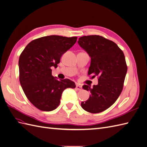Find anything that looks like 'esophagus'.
Wrapping results in <instances>:
<instances>
[{
  "label": "esophagus",
  "mask_w": 147,
  "mask_h": 147,
  "mask_svg": "<svg viewBox=\"0 0 147 147\" xmlns=\"http://www.w3.org/2000/svg\"><path fill=\"white\" fill-rule=\"evenodd\" d=\"M76 89L78 91H81L82 90V86H80L78 84H77L76 85Z\"/></svg>",
  "instance_id": "esophagus-1"
}]
</instances>
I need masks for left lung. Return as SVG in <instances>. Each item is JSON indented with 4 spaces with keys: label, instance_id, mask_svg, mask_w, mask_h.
<instances>
[{
    "label": "left lung",
    "instance_id": "1",
    "mask_svg": "<svg viewBox=\"0 0 147 147\" xmlns=\"http://www.w3.org/2000/svg\"><path fill=\"white\" fill-rule=\"evenodd\" d=\"M78 43L91 57L88 75L99 77L97 85L83 86L91 95L82 102V107L90 113H100L112 105L123 90L127 70L125 57L116 43L100 35L81 37Z\"/></svg>",
    "mask_w": 147,
    "mask_h": 147
}]
</instances>
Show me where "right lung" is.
Instances as JSON below:
<instances>
[{"label":"right lung","instance_id":"right-lung-1","mask_svg":"<svg viewBox=\"0 0 147 147\" xmlns=\"http://www.w3.org/2000/svg\"><path fill=\"white\" fill-rule=\"evenodd\" d=\"M77 37L49 35L31 41L19 58L20 82L25 95L35 107L50 112L60 104L62 93L75 88L69 79L58 80L52 75L64 53L72 47Z\"/></svg>","mask_w":147,"mask_h":147}]
</instances>
